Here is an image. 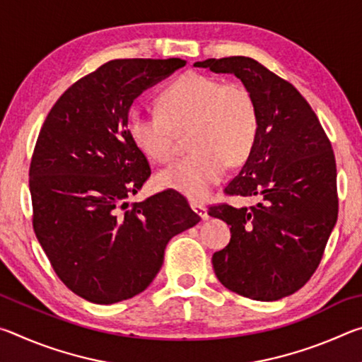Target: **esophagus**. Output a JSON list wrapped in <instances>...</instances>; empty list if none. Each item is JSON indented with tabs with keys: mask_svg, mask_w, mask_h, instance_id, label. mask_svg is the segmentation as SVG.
<instances>
[{
	"mask_svg": "<svg viewBox=\"0 0 362 362\" xmlns=\"http://www.w3.org/2000/svg\"><path fill=\"white\" fill-rule=\"evenodd\" d=\"M189 206H192V209H193L196 214H198V216H199L201 218H203V220H207V217H209V216H207V207H206V206L199 204V203H194V201H193V203L189 204Z\"/></svg>",
	"mask_w": 362,
	"mask_h": 362,
	"instance_id": "1",
	"label": "esophagus"
}]
</instances>
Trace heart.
<instances>
[{"label":"heart","mask_w":362,"mask_h":362,"mask_svg":"<svg viewBox=\"0 0 362 362\" xmlns=\"http://www.w3.org/2000/svg\"><path fill=\"white\" fill-rule=\"evenodd\" d=\"M158 113L131 110L127 131L132 144L156 164L173 161L175 134L187 131L192 150L158 175L163 188L189 199L209 194L228 166L249 158L259 132V110L246 86L189 71L177 78L158 97Z\"/></svg>","instance_id":"obj_1"}]
</instances>
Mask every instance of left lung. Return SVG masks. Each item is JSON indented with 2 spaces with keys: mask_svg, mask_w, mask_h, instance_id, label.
Here are the masks:
<instances>
[{
  "mask_svg": "<svg viewBox=\"0 0 362 362\" xmlns=\"http://www.w3.org/2000/svg\"><path fill=\"white\" fill-rule=\"evenodd\" d=\"M194 66L233 73L252 93L259 132L241 173L225 188L255 204H216L209 216L231 228L212 255L216 276L243 297L273 302L306 284L322 259L339 214L335 156L303 95L262 64L235 56Z\"/></svg>",
  "mask_w": 362,
  "mask_h": 362,
  "instance_id": "8db88e82",
  "label": "left lung"
}]
</instances>
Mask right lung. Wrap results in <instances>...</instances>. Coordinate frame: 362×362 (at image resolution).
<instances>
[{
	"label": "right lung",
	"mask_w": 362,
	"mask_h": 362,
	"mask_svg": "<svg viewBox=\"0 0 362 362\" xmlns=\"http://www.w3.org/2000/svg\"><path fill=\"white\" fill-rule=\"evenodd\" d=\"M185 64L110 60L70 86L41 127L30 163L33 230L60 281L88 302L144 292L170 238L201 220L174 189L126 201L151 174L127 131L132 102Z\"/></svg>",
	"instance_id": "right-lung-1"
}]
</instances>
